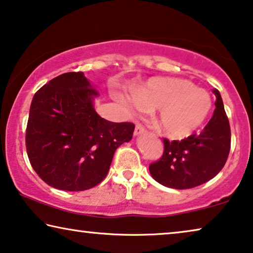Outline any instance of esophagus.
I'll use <instances>...</instances> for the list:
<instances>
[{"label":"esophagus","mask_w":253,"mask_h":253,"mask_svg":"<svg viewBox=\"0 0 253 253\" xmlns=\"http://www.w3.org/2000/svg\"><path fill=\"white\" fill-rule=\"evenodd\" d=\"M145 133V128L143 125H141V124H136V126H135V130H134V135H141Z\"/></svg>","instance_id":"34e87169"}]
</instances>
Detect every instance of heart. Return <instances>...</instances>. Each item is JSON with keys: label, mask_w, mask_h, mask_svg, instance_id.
Listing matches in <instances>:
<instances>
[{"label": "heart", "mask_w": 253, "mask_h": 253, "mask_svg": "<svg viewBox=\"0 0 253 253\" xmlns=\"http://www.w3.org/2000/svg\"><path fill=\"white\" fill-rule=\"evenodd\" d=\"M133 111L158 109L156 124L167 136L186 137L201 127L212 108L208 91L176 78H152L126 98Z\"/></svg>", "instance_id": "heart-1"}]
</instances>
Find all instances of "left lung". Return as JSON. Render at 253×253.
I'll return each instance as SVG.
<instances>
[{"instance_id":"left-lung-1","label":"left lung","mask_w":253,"mask_h":253,"mask_svg":"<svg viewBox=\"0 0 253 253\" xmlns=\"http://www.w3.org/2000/svg\"><path fill=\"white\" fill-rule=\"evenodd\" d=\"M212 91L215 109L201 134L181 141L163 138V156L149 165L152 177L163 186L190 189L213 179L225 166L230 151L229 120L219 90Z\"/></svg>"}]
</instances>
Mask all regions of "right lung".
Returning a JSON list of instances; mask_svg holds the SVG:
<instances>
[{"mask_svg":"<svg viewBox=\"0 0 253 253\" xmlns=\"http://www.w3.org/2000/svg\"><path fill=\"white\" fill-rule=\"evenodd\" d=\"M97 95L83 72L60 74L35 92L26 150L33 169L50 187L83 191L97 186L117 148L133 137L134 124L108 122L96 113Z\"/></svg>","mask_w":253,"mask_h":253,"instance_id":"right-lung-1","label":"right lung"}]
</instances>
